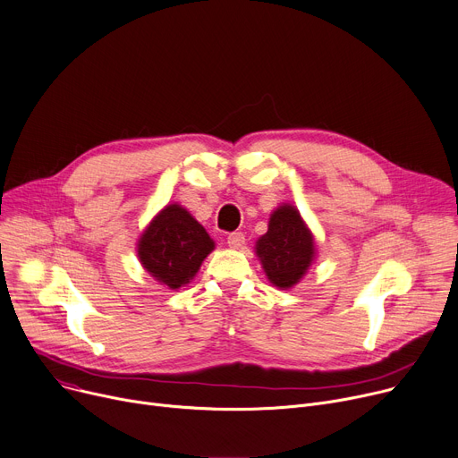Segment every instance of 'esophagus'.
Segmentation results:
<instances>
[{"label": "esophagus", "instance_id": "34e87169", "mask_svg": "<svg viewBox=\"0 0 458 458\" xmlns=\"http://www.w3.org/2000/svg\"><path fill=\"white\" fill-rule=\"evenodd\" d=\"M227 243H229V248L240 250L242 245L245 243V236H243L242 233H231V234L227 236Z\"/></svg>", "mask_w": 458, "mask_h": 458}]
</instances>
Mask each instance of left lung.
Here are the masks:
<instances>
[{
  "label": "left lung",
  "instance_id": "left-lung-1",
  "mask_svg": "<svg viewBox=\"0 0 458 458\" xmlns=\"http://www.w3.org/2000/svg\"><path fill=\"white\" fill-rule=\"evenodd\" d=\"M255 250L269 283L283 290L293 288L315 259L313 234L290 203L273 210L267 233L257 240Z\"/></svg>",
  "mask_w": 458,
  "mask_h": 458
}]
</instances>
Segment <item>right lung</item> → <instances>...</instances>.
Masks as SVG:
<instances>
[{"label": "right lung", "mask_w": 458, "mask_h": 458, "mask_svg": "<svg viewBox=\"0 0 458 458\" xmlns=\"http://www.w3.org/2000/svg\"><path fill=\"white\" fill-rule=\"evenodd\" d=\"M213 250V238L178 203L166 205L137 243L140 264L170 290L189 284Z\"/></svg>", "instance_id": "obj_1"}]
</instances>
